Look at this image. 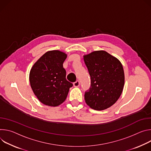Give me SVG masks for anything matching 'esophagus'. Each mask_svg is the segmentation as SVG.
<instances>
[{"instance_id": "1", "label": "esophagus", "mask_w": 151, "mask_h": 151, "mask_svg": "<svg viewBox=\"0 0 151 151\" xmlns=\"http://www.w3.org/2000/svg\"><path fill=\"white\" fill-rule=\"evenodd\" d=\"M73 85H74V87H78V86H80V81H79L78 80H77L76 82L74 83Z\"/></svg>"}]
</instances>
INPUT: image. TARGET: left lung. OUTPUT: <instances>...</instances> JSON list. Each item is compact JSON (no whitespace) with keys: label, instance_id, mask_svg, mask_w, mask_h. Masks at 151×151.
<instances>
[{"label":"left lung","instance_id":"1","mask_svg":"<svg viewBox=\"0 0 151 151\" xmlns=\"http://www.w3.org/2000/svg\"><path fill=\"white\" fill-rule=\"evenodd\" d=\"M91 76L85 102L91 109L103 110L113 106L120 97L124 86L123 66L116 58L99 50L83 56Z\"/></svg>","mask_w":151,"mask_h":151}]
</instances>
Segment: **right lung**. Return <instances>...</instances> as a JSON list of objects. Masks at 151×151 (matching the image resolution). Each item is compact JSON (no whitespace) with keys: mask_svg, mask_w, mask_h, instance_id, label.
Segmentation results:
<instances>
[{"mask_svg":"<svg viewBox=\"0 0 151 151\" xmlns=\"http://www.w3.org/2000/svg\"><path fill=\"white\" fill-rule=\"evenodd\" d=\"M66 54L59 50L48 51L33 65L29 74L31 88L42 104L56 107L65 101L71 83L66 79L63 63Z\"/></svg>","mask_w":151,"mask_h":151,"instance_id":"right-lung-1","label":"right lung"}]
</instances>
